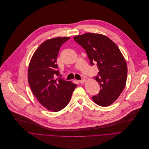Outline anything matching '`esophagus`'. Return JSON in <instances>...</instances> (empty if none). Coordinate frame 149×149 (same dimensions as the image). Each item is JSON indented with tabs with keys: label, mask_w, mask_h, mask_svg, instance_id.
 <instances>
[{
	"label": "esophagus",
	"mask_w": 149,
	"mask_h": 149,
	"mask_svg": "<svg viewBox=\"0 0 149 149\" xmlns=\"http://www.w3.org/2000/svg\"><path fill=\"white\" fill-rule=\"evenodd\" d=\"M79 83H81V84L84 83L86 82V79H82V80H79Z\"/></svg>",
	"instance_id": "34e87169"
}]
</instances>
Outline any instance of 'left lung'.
<instances>
[{
  "label": "left lung",
  "mask_w": 149,
  "mask_h": 149,
  "mask_svg": "<svg viewBox=\"0 0 149 149\" xmlns=\"http://www.w3.org/2000/svg\"><path fill=\"white\" fill-rule=\"evenodd\" d=\"M74 40L85 50L93 66L99 70L95 77L100 86L99 93L92 97L93 102L102 107L111 104L119 97L126 86L127 66L117 46L108 37L87 33L74 37Z\"/></svg>",
  "instance_id": "left-lung-1"
}]
</instances>
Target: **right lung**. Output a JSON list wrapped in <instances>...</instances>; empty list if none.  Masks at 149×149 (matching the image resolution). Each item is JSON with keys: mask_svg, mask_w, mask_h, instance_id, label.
Listing matches in <instances>:
<instances>
[{"mask_svg": "<svg viewBox=\"0 0 149 149\" xmlns=\"http://www.w3.org/2000/svg\"><path fill=\"white\" fill-rule=\"evenodd\" d=\"M69 37L54 38L42 43L34 53L28 68V82L31 90L48 110L57 112L69 103L77 85L58 76L56 64L61 46Z\"/></svg>", "mask_w": 149, "mask_h": 149, "instance_id": "obj_1", "label": "right lung"}]
</instances>
